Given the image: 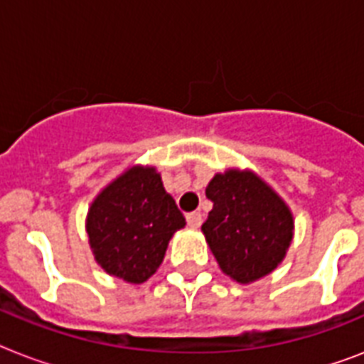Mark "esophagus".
Wrapping results in <instances>:
<instances>
[{"instance_id":"obj_1","label":"esophagus","mask_w":364,"mask_h":364,"mask_svg":"<svg viewBox=\"0 0 364 364\" xmlns=\"http://www.w3.org/2000/svg\"><path fill=\"white\" fill-rule=\"evenodd\" d=\"M187 225L191 228H198L202 225V213L200 211H193L187 215Z\"/></svg>"}]
</instances>
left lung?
<instances>
[{
  "mask_svg": "<svg viewBox=\"0 0 364 364\" xmlns=\"http://www.w3.org/2000/svg\"><path fill=\"white\" fill-rule=\"evenodd\" d=\"M213 202L202 232L221 270L234 282L268 276L293 240V213L282 196L251 170L215 173L205 187Z\"/></svg>",
  "mask_w": 364,
  "mask_h": 364,
  "instance_id": "left-lung-1",
  "label": "left lung"
}]
</instances>
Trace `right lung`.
<instances>
[{
    "label": "right lung",
    "mask_w": 364,
    "mask_h": 364,
    "mask_svg": "<svg viewBox=\"0 0 364 364\" xmlns=\"http://www.w3.org/2000/svg\"><path fill=\"white\" fill-rule=\"evenodd\" d=\"M187 225L153 166H132L88 208L94 259L109 276L143 283L159 270L171 236Z\"/></svg>",
    "instance_id": "1"
}]
</instances>
